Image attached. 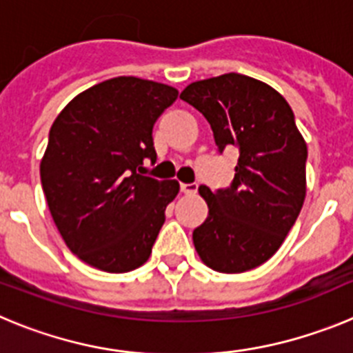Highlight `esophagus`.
<instances>
[{
	"instance_id": "obj_1",
	"label": "esophagus",
	"mask_w": 353,
	"mask_h": 353,
	"mask_svg": "<svg viewBox=\"0 0 353 353\" xmlns=\"http://www.w3.org/2000/svg\"><path fill=\"white\" fill-rule=\"evenodd\" d=\"M180 189H182L183 194H196V191H198V183H182Z\"/></svg>"
}]
</instances>
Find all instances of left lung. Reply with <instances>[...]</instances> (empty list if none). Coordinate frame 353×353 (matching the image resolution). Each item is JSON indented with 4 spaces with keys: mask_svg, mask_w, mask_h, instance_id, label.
Returning <instances> with one entry per match:
<instances>
[{
    "mask_svg": "<svg viewBox=\"0 0 353 353\" xmlns=\"http://www.w3.org/2000/svg\"><path fill=\"white\" fill-rule=\"evenodd\" d=\"M180 97L203 113L219 150H240L230 189H198L208 215L192 232L196 252L215 272L254 269L281 248L305 198L307 146L292 108L272 86L235 72L194 81Z\"/></svg>",
    "mask_w": 353,
    "mask_h": 353,
    "instance_id": "1",
    "label": "left lung"
}]
</instances>
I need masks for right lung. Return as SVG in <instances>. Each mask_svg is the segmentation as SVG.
<instances>
[{
  "instance_id": "1",
  "label": "right lung",
  "mask_w": 353,
  "mask_h": 353,
  "mask_svg": "<svg viewBox=\"0 0 353 353\" xmlns=\"http://www.w3.org/2000/svg\"><path fill=\"white\" fill-rule=\"evenodd\" d=\"M176 97L170 84L113 77L81 92L56 117L40 180L61 239L84 263L123 274L152 254L180 183L139 171L145 159L157 157L152 130Z\"/></svg>"
}]
</instances>
